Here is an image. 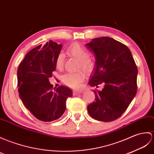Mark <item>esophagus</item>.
<instances>
[{
    "mask_svg": "<svg viewBox=\"0 0 154 154\" xmlns=\"http://www.w3.org/2000/svg\"><path fill=\"white\" fill-rule=\"evenodd\" d=\"M82 92H83V90L73 91V94L74 96H75V95H77V94H79L82 93Z\"/></svg>",
    "mask_w": 154,
    "mask_h": 154,
    "instance_id": "1",
    "label": "esophagus"
}]
</instances>
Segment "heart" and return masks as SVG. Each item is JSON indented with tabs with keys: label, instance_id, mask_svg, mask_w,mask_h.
<instances>
[{
	"label": "heart",
	"instance_id": "1",
	"mask_svg": "<svg viewBox=\"0 0 154 154\" xmlns=\"http://www.w3.org/2000/svg\"><path fill=\"white\" fill-rule=\"evenodd\" d=\"M68 52L80 62V67L84 70L89 71L94 66V61L89 57V52L84 46L79 45H73L69 48ZM64 65V55L60 52L56 56L55 66L58 69H62ZM85 79V74L82 71L69 72L62 77L63 83L72 88H77Z\"/></svg>",
	"mask_w": 154,
	"mask_h": 154
}]
</instances>
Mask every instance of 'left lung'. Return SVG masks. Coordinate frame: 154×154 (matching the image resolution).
Here are the masks:
<instances>
[{"instance_id":"obj_1","label":"left lung","mask_w":154,"mask_h":154,"mask_svg":"<svg viewBox=\"0 0 154 154\" xmlns=\"http://www.w3.org/2000/svg\"><path fill=\"white\" fill-rule=\"evenodd\" d=\"M86 46L94 54L96 63L88 84L94 91L95 101L87 106L94 119L109 122L125 112L137 91L138 69L126 45L108 37L93 38Z\"/></svg>"}]
</instances>
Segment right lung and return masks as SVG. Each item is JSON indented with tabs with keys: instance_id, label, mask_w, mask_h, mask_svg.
I'll return each mask as SVG.
<instances>
[{
	"instance_id": "1",
	"label": "right lung",
	"mask_w": 154,
	"mask_h": 154,
	"mask_svg": "<svg viewBox=\"0 0 154 154\" xmlns=\"http://www.w3.org/2000/svg\"><path fill=\"white\" fill-rule=\"evenodd\" d=\"M62 48L52 41L37 46L27 54L17 69L20 98L37 119L45 122L59 119L66 110L67 98L73 95L64 86L53 88L48 79L56 70L55 60Z\"/></svg>"
}]
</instances>
